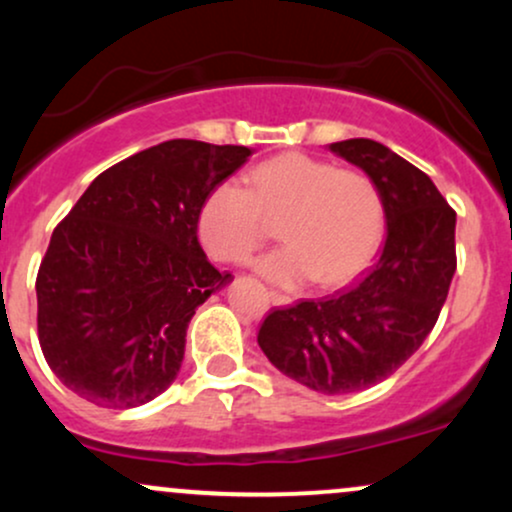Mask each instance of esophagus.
<instances>
[{
    "mask_svg": "<svg viewBox=\"0 0 512 512\" xmlns=\"http://www.w3.org/2000/svg\"><path fill=\"white\" fill-rule=\"evenodd\" d=\"M269 301H272V305H291L293 303L289 296H284V293H279V291H269Z\"/></svg>",
    "mask_w": 512,
    "mask_h": 512,
    "instance_id": "1",
    "label": "esophagus"
}]
</instances>
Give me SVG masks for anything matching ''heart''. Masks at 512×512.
Returning <instances> with one entry per match:
<instances>
[{
    "mask_svg": "<svg viewBox=\"0 0 512 512\" xmlns=\"http://www.w3.org/2000/svg\"><path fill=\"white\" fill-rule=\"evenodd\" d=\"M276 220L286 245L257 260V272L279 286L317 279L334 289L373 260L383 236V202L358 170L289 151L252 168L245 187L219 182L199 207L197 233L214 260L245 262Z\"/></svg>",
    "mask_w": 512,
    "mask_h": 512,
    "instance_id": "heart-1",
    "label": "heart"
}]
</instances>
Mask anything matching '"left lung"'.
Here are the masks:
<instances>
[{
  "mask_svg": "<svg viewBox=\"0 0 512 512\" xmlns=\"http://www.w3.org/2000/svg\"><path fill=\"white\" fill-rule=\"evenodd\" d=\"M383 202L378 262L349 289L264 317L257 344L274 368L322 395L366 390L424 344L455 274V211L424 170L373 139L330 144Z\"/></svg>",
  "mask_w": 512,
  "mask_h": 512,
  "instance_id": "1",
  "label": "left lung"
}]
</instances>
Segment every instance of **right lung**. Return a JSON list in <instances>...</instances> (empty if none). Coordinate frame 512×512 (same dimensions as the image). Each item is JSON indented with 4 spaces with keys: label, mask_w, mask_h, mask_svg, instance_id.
Listing matches in <instances>:
<instances>
[{
    "label": "right lung",
    "mask_w": 512,
    "mask_h": 512,
    "mask_svg": "<svg viewBox=\"0 0 512 512\" xmlns=\"http://www.w3.org/2000/svg\"><path fill=\"white\" fill-rule=\"evenodd\" d=\"M248 146L170 139L115 163L79 197L40 262L38 339L74 395L129 409L178 378L195 310L231 284L197 240L204 197Z\"/></svg>",
    "instance_id": "add662e5"
}]
</instances>
